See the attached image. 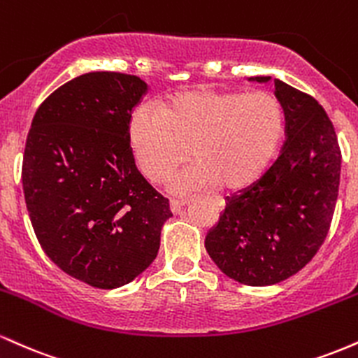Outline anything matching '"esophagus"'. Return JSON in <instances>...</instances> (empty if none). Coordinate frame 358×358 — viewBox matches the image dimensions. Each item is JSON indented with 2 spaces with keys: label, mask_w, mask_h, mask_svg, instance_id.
<instances>
[{
  "label": "esophagus",
  "mask_w": 358,
  "mask_h": 358,
  "mask_svg": "<svg viewBox=\"0 0 358 358\" xmlns=\"http://www.w3.org/2000/svg\"><path fill=\"white\" fill-rule=\"evenodd\" d=\"M185 205H187V200H171L170 208L173 213H178L185 207Z\"/></svg>",
  "instance_id": "34e87169"
}]
</instances>
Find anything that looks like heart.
<instances>
[{
    "label": "heart",
    "instance_id": "b5f03b06",
    "mask_svg": "<svg viewBox=\"0 0 358 358\" xmlns=\"http://www.w3.org/2000/svg\"><path fill=\"white\" fill-rule=\"evenodd\" d=\"M285 134V109L269 92L193 89L176 94L158 110L141 109L131 122L133 155L145 176L171 182L175 195L200 188L239 190L264 173Z\"/></svg>",
    "mask_w": 358,
    "mask_h": 358
}]
</instances>
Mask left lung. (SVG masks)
<instances>
[{
    "label": "left lung",
    "mask_w": 358,
    "mask_h": 358,
    "mask_svg": "<svg viewBox=\"0 0 358 358\" xmlns=\"http://www.w3.org/2000/svg\"><path fill=\"white\" fill-rule=\"evenodd\" d=\"M274 89L286 117L281 155L256 183L227 196L205 237L222 273L248 286L276 285L305 268L327 239L338 196L342 155L330 117L301 90L278 79Z\"/></svg>",
    "instance_id": "1"
}]
</instances>
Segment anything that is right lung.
<instances>
[{
	"mask_svg": "<svg viewBox=\"0 0 358 358\" xmlns=\"http://www.w3.org/2000/svg\"><path fill=\"white\" fill-rule=\"evenodd\" d=\"M148 85L89 72L36 109L24 145L28 215L48 257L85 285L113 289L155 261L170 202L134 163L129 122Z\"/></svg>",
	"mask_w": 358,
	"mask_h": 358,
	"instance_id": "obj_1",
	"label": "right lung"
}]
</instances>
